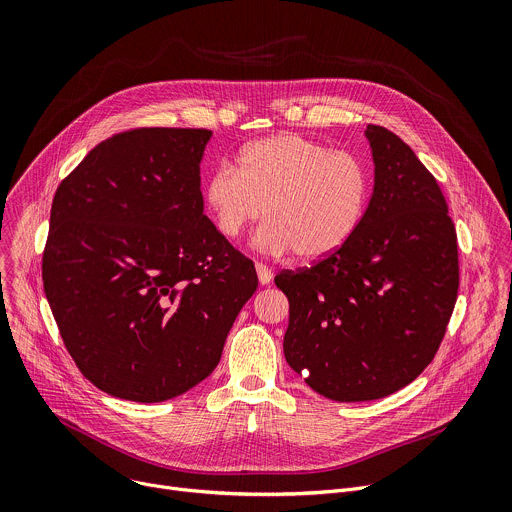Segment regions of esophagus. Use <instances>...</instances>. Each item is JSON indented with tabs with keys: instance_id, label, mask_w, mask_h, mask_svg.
<instances>
[{
	"instance_id": "34e87169",
	"label": "esophagus",
	"mask_w": 512,
	"mask_h": 512,
	"mask_svg": "<svg viewBox=\"0 0 512 512\" xmlns=\"http://www.w3.org/2000/svg\"><path fill=\"white\" fill-rule=\"evenodd\" d=\"M255 269H257V277H259V283H261V285L271 283V279H273V271H271L267 265L257 263V265H255Z\"/></svg>"
}]
</instances>
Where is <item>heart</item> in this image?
<instances>
[{
    "mask_svg": "<svg viewBox=\"0 0 512 512\" xmlns=\"http://www.w3.org/2000/svg\"><path fill=\"white\" fill-rule=\"evenodd\" d=\"M239 170L214 168L202 188L216 231L235 241L261 218L255 247L314 263L338 253L358 231L369 200V178L348 154L296 133L257 139L239 152Z\"/></svg>",
    "mask_w": 512,
    "mask_h": 512,
    "instance_id": "obj_1",
    "label": "heart"
}]
</instances>
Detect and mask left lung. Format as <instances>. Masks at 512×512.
Listing matches in <instances>:
<instances>
[{
    "mask_svg": "<svg viewBox=\"0 0 512 512\" xmlns=\"http://www.w3.org/2000/svg\"><path fill=\"white\" fill-rule=\"evenodd\" d=\"M375 184L354 237L275 285L289 300L283 354L320 395L358 403L407 387L435 356L458 298V239L446 198L409 145L364 131Z\"/></svg>",
    "mask_w": 512,
    "mask_h": 512,
    "instance_id": "obj_1",
    "label": "left lung"
}]
</instances>
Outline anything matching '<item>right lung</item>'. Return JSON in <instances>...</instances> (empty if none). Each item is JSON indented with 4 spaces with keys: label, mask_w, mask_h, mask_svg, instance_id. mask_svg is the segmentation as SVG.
I'll use <instances>...</instances> for the list:
<instances>
[{
    "label": "right lung",
    "mask_w": 512,
    "mask_h": 512,
    "mask_svg": "<svg viewBox=\"0 0 512 512\" xmlns=\"http://www.w3.org/2000/svg\"><path fill=\"white\" fill-rule=\"evenodd\" d=\"M212 131L117 133L58 186L42 259L66 350L107 395L160 403L204 381L255 294L253 263L204 216Z\"/></svg>",
    "instance_id": "1"
}]
</instances>
